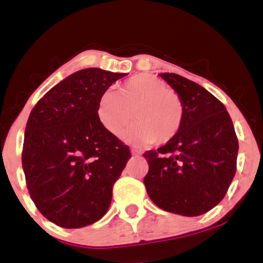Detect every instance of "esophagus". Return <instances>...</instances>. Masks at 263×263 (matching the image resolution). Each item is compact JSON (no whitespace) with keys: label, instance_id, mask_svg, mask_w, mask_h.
<instances>
[{"label":"esophagus","instance_id":"esophagus-1","mask_svg":"<svg viewBox=\"0 0 263 263\" xmlns=\"http://www.w3.org/2000/svg\"><path fill=\"white\" fill-rule=\"evenodd\" d=\"M131 153H132V156H141V152L137 149H131Z\"/></svg>","mask_w":263,"mask_h":263}]
</instances>
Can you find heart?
I'll use <instances>...</instances> for the list:
<instances>
[{
  "instance_id": "b5f03b06",
  "label": "heart",
  "mask_w": 263,
  "mask_h": 263,
  "mask_svg": "<svg viewBox=\"0 0 263 263\" xmlns=\"http://www.w3.org/2000/svg\"><path fill=\"white\" fill-rule=\"evenodd\" d=\"M129 112L135 122L122 132V138L140 146L170 142L182 127L184 119L179 95L159 78L147 73L123 81L116 92L108 90L102 93L96 110L99 121L114 135L127 125Z\"/></svg>"
}]
</instances>
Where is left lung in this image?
Segmentation results:
<instances>
[{"instance_id": "left-lung-1", "label": "left lung", "mask_w": 263, "mask_h": 263, "mask_svg": "<svg viewBox=\"0 0 263 263\" xmlns=\"http://www.w3.org/2000/svg\"><path fill=\"white\" fill-rule=\"evenodd\" d=\"M184 106L178 134L143 157L149 170L143 183L161 209L198 216L225 197L236 173L238 141L226 107L194 81L173 73L159 74Z\"/></svg>"}]
</instances>
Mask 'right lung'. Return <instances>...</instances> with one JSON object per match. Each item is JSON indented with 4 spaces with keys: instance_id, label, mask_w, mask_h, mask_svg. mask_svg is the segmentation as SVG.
Instances as JSON below:
<instances>
[{
    "instance_id": "obj_1",
    "label": "right lung",
    "mask_w": 263,
    "mask_h": 263,
    "mask_svg": "<svg viewBox=\"0 0 263 263\" xmlns=\"http://www.w3.org/2000/svg\"><path fill=\"white\" fill-rule=\"evenodd\" d=\"M127 74L87 68L69 75L33 107L22 165L37 209L65 229L91 225L106 214L129 148L99 121L101 95Z\"/></svg>"
}]
</instances>
